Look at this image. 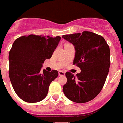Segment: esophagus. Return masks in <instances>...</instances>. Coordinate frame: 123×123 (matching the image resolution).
Segmentation results:
<instances>
[{
    "label": "esophagus",
    "mask_w": 123,
    "mask_h": 123,
    "mask_svg": "<svg viewBox=\"0 0 123 123\" xmlns=\"http://www.w3.org/2000/svg\"><path fill=\"white\" fill-rule=\"evenodd\" d=\"M58 75H59L60 76H64L65 75V72H63V71H59V72H58Z\"/></svg>",
    "instance_id": "1"
}]
</instances>
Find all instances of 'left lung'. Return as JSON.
<instances>
[{
    "mask_svg": "<svg viewBox=\"0 0 123 123\" xmlns=\"http://www.w3.org/2000/svg\"><path fill=\"white\" fill-rule=\"evenodd\" d=\"M62 37L74 44L75 55L73 63L81 70L76 77L66 72L64 94L73 102H89L100 93L107 78L111 63L109 45L102 36L90 31L65 34Z\"/></svg>",
    "mask_w": 123,
    "mask_h": 123,
    "instance_id": "obj_1",
    "label": "left lung"
}]
</instances>
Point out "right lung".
<instances>
[{
    "label": "right lung",
    "mask_w": 123,
    "mask_h": 123,
    "mask_svg": "<svg viewBox=\"0 0 123 123\" xmlns=\"http://www.w3.org/2000/svg\"><path fill=\"white\" fill-rule=\"evenodd\" d=\"M61 37L29 34L16 39L9 55V78L16 94L26 102L34 103L47 96L57 70L41 72L46 59L51 58Z\"/></svg>",
    "instance_id": "right-lung-1"
}]
</instances>
